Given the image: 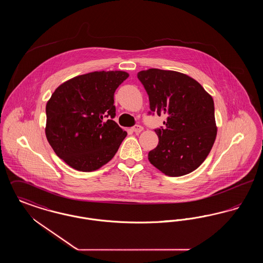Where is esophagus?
Returning a JSON list of instances; mask_svg holds the SVG:
<instances>
[{"label":"esophagus","mask_w":263,"mask_h":263,"mask_svg":"<svg viewBox=\"0 0 263 263\" xmlns=\"http://www.w3.org/2000/svg\"><path fill=\"white\" fill-rule=\"evenodd\" d=\"M143 129H144V128H143L141 125H135L132 127V130H133L136 134H138V133H141V132L143 131Z\"/></svg>","instance_id":"obj_1"}]
</instances>
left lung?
I'll return each mask as SVG.
<instances>
[{
    "label": "left lung",
    "mask_w": 263,
    "mask_h": 263,
    "mask_svg": "<svg viewBox=\"0 0 263 263\" xmlns=\"http://www.w3.org/2000/svg\"><path fill=\"white\" fill-rule=\"evenodd\" d=\"M152 112L166 117L156 129L159 144L149 152L150 163L168 176L195 171L205 161L217 136L212 97L191 77L160 69L138 73Z\"/></svg>",
    "instance_id": "obj_1"
}]
</instances>
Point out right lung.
Wrapping results in <instances>:
<instances>
[{
  "label": "right lung",
  "mask_w": 263,
  "mask_h": 263,
  "mask_svg": "<svg viewBox=\"0 0 263 263\" xmlns=\"http://www.w3.org/2000/svg\"><path fill=\"white\" fill-rule=\"evenodd\" d=\"M129 74L100 71L63 83L46 104L45 134L55 154L80 172L108 163L127 133L113 121L114 92Z\"/></svg>",
  "instance_id": "right-lung-1"
}]
</instances>
